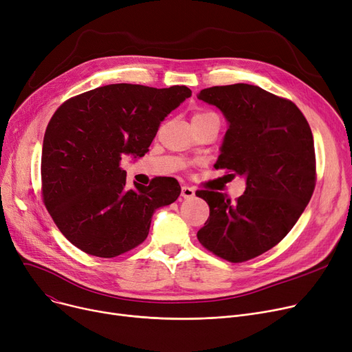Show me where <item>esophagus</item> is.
<instances>
[{"instance_id":"1","label":"esophagus","mask_w":352,"mask_h":352,"mask_svg":"<svg viewBox=\"0 0 352 352\" xmlns=\"http://www.w3.org/2000/svg\"><path fill=\"white\" fill-rule=\"evenodd\" d=\"M180 196H182L183 199H190V197L195 196V189H193V188H189V186H182Z\"/></svg>"}]
</instances>
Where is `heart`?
<instances>
[{
    "instance_id": "1",
    "label": "heart",
    "mask_w": 352,
    "mask_h": 352,
    "mask_svg": "<svg viewBox=\"0 0 352 352\" xmlns=\"http://www.w3.org/2000/svg\"><path fill=\"white\" fill-rule=\"evenodd\" d=\"M208 114H212V113H197V114H195L193 117H197V116H208Z\"/></svg>"
}]
</instances>
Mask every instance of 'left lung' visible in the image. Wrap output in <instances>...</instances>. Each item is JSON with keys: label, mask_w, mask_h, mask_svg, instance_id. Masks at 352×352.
Wrapping results in <instances>:
<instances>
[{"label": "left lung", "mask_w": 352, "mask_h": 352, "mask_svg": "<svg viewBox=\"0 0 352 352\" xmlns=\"http://www.w3.org/2000/svg\"><path fill=\"white\" fill-rule=\"evenodd\" d=\"M197 98L216 106L228 122L214 167L246 182L235 202L225 193L196 192L210 209L197 239L229 262L252 259L288 235L314 193L311 127L292 102L258 86H216Z\"/></svg>", "instance_id": "8db88e82"}]
</instances>
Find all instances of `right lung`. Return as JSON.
Listing matches in <instances>:
<instances>
[{
	"instance_id": "add662e5",
	"label": "right lung",
	"mask_w": 352,
	"mask_h": 352,
	"mask_svg": "<svg viewBox=\"0 0 352 352\" xmlns=\"http://www.w3.org/2000/svg\"><path fill=\"white\" fill-rule=\"evenodd\" d=\"M192 96L186 86L109 85L58 107L41 155L44 205L63 235L93 256L114 258L140 245L159 208L180 195L176 179L126 188L123 156L148 152L160 122Z\"/></svg>"
}]
</instances>
